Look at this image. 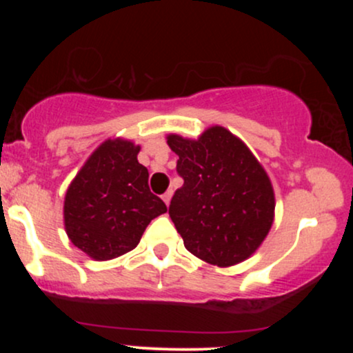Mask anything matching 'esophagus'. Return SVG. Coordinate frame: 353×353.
I'll list each match as a JSON object with an SVG mask.
<instances>
[{
	"label": "esophagus",
	"mask_w": 353,
	"mask_h": 353,
	"mask_svg": "<svg viewBox=\"0 0 353 353\" xmlns=\"http://www.w3.org/2000/svg\"><path fill=\"white\" fill-rule=\"evenodd\" d=\"M171 197H172V190H168V192L163 194V201H164L168 205H169V202H171Z\"/></svg>",
	"instance_id": "esophagus-1"
}]
</instances>
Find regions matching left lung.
<instances>
[{
    "label": "left lung",
    "mask_w": 353,
    "mask_h": 353,
    "mask_svg": "<svg viewBox=\"0 0 353 353\" xmlns=\"http://www.w3.org/2000/svg\"><path fill=\"white\" fill-rule=\"evenodd\" d=\"M184 179L169 205L185 249L212 265L245 261L264 242L274 222L269 176L239 137L222 125L197 141L169 134Z\"/></svg>",
    "instance_id": "1"
}]
</instances>
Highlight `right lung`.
I'll return each mask as SVG.
<instances>
[{"label":"right lung","mask_w":353,"mask_h":353,"mask_svg":"<svg viewBox=\"0 0 353 353\" xmlns=\"http://www.w3.org/2000/svg\"><path fill=\"white\" fill-rule=\"evenodd\" d=\"M139 145L108 139L89 156L64 197V228L94 261L119 257L139 244L145 228L168 208L149 189Z\"/></svg>","instance_id":"right-lung-1"}]
</instances>
